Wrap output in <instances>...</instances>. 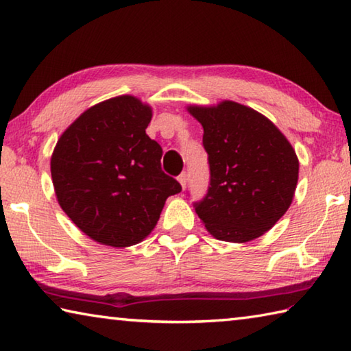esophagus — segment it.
Instances as JSON below:
<instances>
[{"label":"esophagus","instance_id":"obj_1","mask_svg":"<svg viewBox=\"0 0 351 351\" xmlns=\"http://www.w3.org/2000/svg\"><path fill=\"white\" fill-rule=\"evenodd\" d=\"M178 181H180L182 189L186 187V184H187V173H186V171H182V173H181L180 176H178Z\"/></svg>","mask_w":351,"mask_h":351}]
</instances>
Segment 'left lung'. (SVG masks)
Listing matches in <instances>:
<instances>
[{
	"label": "left lung",
	"instance_id": "obj_1",
	"mask_svg": "<svg viewBox=\"0 0 351 351\" xmlns=\"http://www.w3.org/2000/svg\"><path fill=\"white\" fill-rule=\"evenodd\" d=\"M203 125L210 187L195 204L213 239L246 243L258 239L293 203L299 158L268 117L234 100L189 105Z\"/></svg>",
	"mask_w": 351,
	"mask_h": 351
}]
</instances>
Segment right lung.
Returning a JSON list of instances; mask_svg holds the SVG:
<instances>
[{
  "instance_id": "add662e5",
  "label": "right lung",
  "mask_w": 351,
  "mask_h": 351,
  "mask_svg": "<svg viewBox=\"0 0 351 351\" xmlns=\"http://www.w3.org/2000/svg\"><path fill=\"white\" fill-rule=\"evenodd\" d=\"M152 116L138 97H111L83 111L52 152L58 204L100 245H138L152 234L165 199L181 192L161 169V145L145 133Z\"/></svg>"
}]
</instances>
